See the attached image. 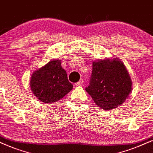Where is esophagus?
Listing matches in <instances>:
<instances>
[{
	"mask_svg": "<svg viewBox=\"0 0 153 153\" xmlns=\"http://www.w3.org/2000/svg\"><path fill=\"white\" fill-rule=\"evenodd\" d=\"M83 82H84V80H83V79H80V80H79L78 82H77L75 85H82Z\"/></svg>",
	"mask_w": 153,
	"mask_h": 153,
	"instance_id": "1",
	"label": "esophagus"
}]
</instances>
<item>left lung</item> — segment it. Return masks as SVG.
Here are the masks:
<instances>
[{
	"label": "left lung",
	"mask_w": 153,
	"mask_h": 153,
	"mask_svg": "<svg viewBox=\"0 0 153 153\" xmlns=\"http://www.w3.org/2000/svg\"><path fill=\"white\" fill-rule=\"evenodd\" d=\"M97 105L111 110L121 105L132 90L128 71L119 59L94 61L90 85L85 88Z\"/></svg>",
	"instance_id": "left-lung-1"
}]
</instances>
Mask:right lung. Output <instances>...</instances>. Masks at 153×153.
I'll list each match as a JSON object with an SVG mask.
<instances>
[{"instance_id":"obj_1","label":"right lung","mask_w":153,"mask_h":153,"mask_svg":"<svg viewBox=\"0 0 153 153\" xmlns=\"http://www.w3.org/2000/svg\"><path fill=\"white\" fill-rule=\"evenodd\" d=\"M30 88L34 96L44 103L51 104L61 100L72 90L66 71L59 60H51L32 73Z\"/></svg>"}]
</instances>
